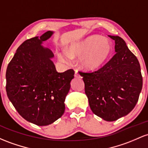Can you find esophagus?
Returning <instances> with one entry per match:
<instances>
[{"label":"esophagus","instance_id":"obj_1","mask_svg":"<svg viewBox=\"0 0 148 148\" xmlns=\"http://www.w3.org/2000/svg\"><path fill=\"white\" fill-rule=\"evenodd\" d=\"M74 77H75L76 78H81L82 77H81V75L79 74V73L77 71H75V73H74Z\"/></svg>","mask_w":148,"mask_h":148}]
</instances>
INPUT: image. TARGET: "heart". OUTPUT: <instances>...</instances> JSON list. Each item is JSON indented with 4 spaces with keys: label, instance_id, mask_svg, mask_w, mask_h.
I'll return each instance as SVG.
<instances>
[{
    "label": "heart",
    "instance_id": "1",
    "mask_svg": "<svg viewBox=\"0 0 148 148\" xmlns=\"http://www.w3.org/2000/svg\"><path fill=\"white\" fill-rule=\"evenodd\" d=\"M113 44L111 40L98 34H92L71 45L66 52L58 53V58L68 63L71 58H79V64L82 69L92 71L101 67L111 58Z\"/></svg>",
    "mask_w": 148,
    "mask_h": 148
}]
</instances>
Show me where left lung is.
I'll return each mask as SVG.
<instances>
[{
    "label": "left lung",
    "instance_id": "left-lung-1",
    "mask_svg": "<svg viewBox=\"0 0 148 148\" xmlns=\"http://www.w3.org/2000/svg\"><path fill=\"white\" fill-rule=\"evenodd\" d=\"M114 40L116 54L101 69L81 72L92 112L108 121L126 116L136 106L142 90L143 77L137 58L118 36Z\"/></svg>",
    "mask_w": 148,
    "mask_h": 148
}]
</instances>
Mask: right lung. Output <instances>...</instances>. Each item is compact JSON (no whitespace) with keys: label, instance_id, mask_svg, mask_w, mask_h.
<instances>
[{"label":"right lung","instance_id":"1","mask_svg":"<svg viewBox=\"0 0 148 148\" xmlns=\"http://www.w3.org/2000/svg\"><path fill=\"white\" fill-rule=\"evenodd\" d=\"M53 34L48 31L25 40L6 70L8 98L24 119L38 126L51 124L62 116L74 77L73 69L58 72L53 52L42 45Z\"/></svg>","mask_w":148,"mask_h":148}]
</instances>
